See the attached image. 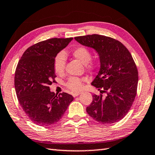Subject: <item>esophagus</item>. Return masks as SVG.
Segmentation results:
<instances>
[{
  "label": "esophagus",
  "instance_id": "34e87169",
  "mask_svg": "<svg viewBox=\"0 0 155 155\" xmlns=\"http://www.w3.org/2000/svg\"><path fill=\"white\" fill-rule=\"evenodd\" d=\"M81 94V93L80 92H77V93H72V96L74 97H76L77 96H78V95H79Z\"/></svg>",
  "mask_w": 155,
  "mask_h": 155
}]
</instances>
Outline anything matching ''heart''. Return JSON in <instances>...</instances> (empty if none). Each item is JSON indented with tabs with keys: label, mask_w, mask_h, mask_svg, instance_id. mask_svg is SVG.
Wrapping results in <instances>:
<instances>
[{
	"label": "heart",
	"mask_w": 155,
	"mask_h": 155,
	"mask_svg": "<svg viewBox=\"0 0 155 155\" xmlns=\"http://www.w3.org/2000/svg\"><path fill=\"white\" fill-rule=\"evenodd\" d=\"M75 58L84 64L85 68L89 71H92L96 67L95 60L91 59V53L88 48L79 45L71 50ZM66 57L62 52H60L54 58V71L57 74H62L65 69ZM66 87L72 92L78 91L82 88V81L77 77H71L65 84Z\"/></svg>",
	"instance_id": "1"
}]
</instances>
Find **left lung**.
<instances>
[{"instance_id":"obj_1","label":"left lung","mask_w":155,"mask_h":155,"mask_svg":"<svg viewBox=\"0 0 155 155\" xmlns=\"http://www.w3.org/2000/svg\"><path fill=\"white\" fill-rule=\"evenodd\" d=\"M74 39L97 51L101 63L91 83L101 93L93 95L87 114L103 124L119 122L128 114L137 93L138 72L131 54L120 41L107 36L93 34ZM103 92L107 93L105 97Z\"/></svg>"}]
</instances>
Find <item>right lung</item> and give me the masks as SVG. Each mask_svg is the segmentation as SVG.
Wrapping results in <instances>:
<instances>
[{"instance_id":"add662e5","label":"right lung","mask_w":155,"mask_h":155,"mask_svg":"<svg viewBox=\"0 0 155 155\" xmlns=\"http://www.w3.org/2000/svg\"><path fill=\"white\" fill-rule=\"evenodd\" d=\"M72 38H51L31 45L21 56L15 73V88L20 105L32 122L49 126L61 119L74 97L50 91L55 81L54 60Z\"/></svg>"}]
</instances>
